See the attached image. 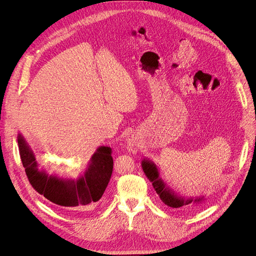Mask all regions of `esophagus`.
Returning a JSON list of instances; mask_svg holds the SVG:
<instances>
[{
    "label": "esophagus",
    "mask_w": 256,
    "mask_h": 256,
    "mask_svg": "<svg viewBox=\"0 0 256 256\" xmlns=\"http://www.w3.org/2000/svg\"><path fill=\"white\" fill-rule=\"evenodd\" d=\"M127 146H128V150L130 152H136L138 150V142H136V140H128V142H127Z\"/></svg>",
    "instance_id": "34e87169"
}]
</instances>
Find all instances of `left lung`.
Wrapping results in <instances>:
<instances>
[{
	"label": "left lung",
	"mask_w": 256,
	"mask_h": 256,
	"mask_svg": "<svg viewBox=\"0 0 256 256\" xmlns=\"http://www.w3.org/2000/svg\"><path fill=\"white\" fill-rule=\"evenodd\" d=\"M142 168L144 174L150 180V182H152V185L157 194L159 195L160 200L166 206L174 208H183L185 211V208H190V206L198 204L204 200V196L186 198L176 193V191L168 186L166 183L160 178L158 166L153 161L146 158L142 159Z\"/></svg>",
	"instance_id": "left-lung-1"
}]
</instances>
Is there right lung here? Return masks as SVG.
<instances>
[{
	"label": "right lung",
	"instance_id": "1",
	"mask_svg": "<svg viewBox=\"0 0 256 256\" xmlns=\"http://www.w3.org/2000/svg\"><path fill=\"white\" fill-rule=\"evenodd\" d=\"M18 144L28 182L50 202L68 211H84L102 198L112 174V148L99 146L90 159L84 174L75 180L50 174L39 168L33 150L20 133Z\"/></svg>",
	"mask_w": 256,
	"mask_h": 256
}]
</instances>
